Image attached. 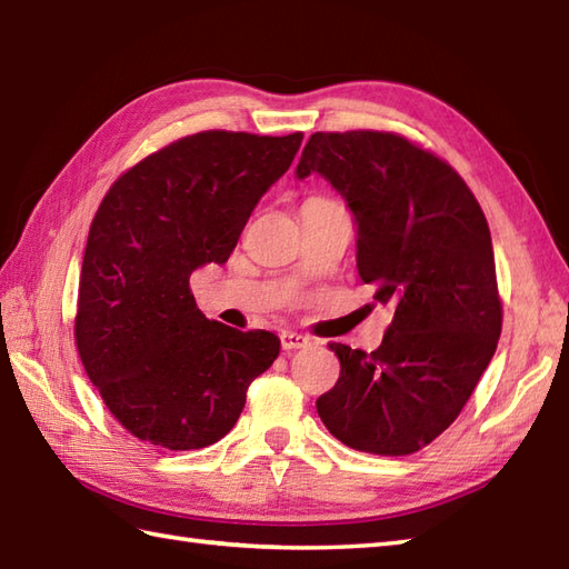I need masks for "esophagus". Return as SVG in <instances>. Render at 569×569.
Masks as SVG:
<instances>
[{
  "label": "esophagus",
  "instance_id": "esophagus-1",
  "mask_svg": "<svg viewBox=\"0 0 569 569\" xmlns=\"http://www.w3.org/2000/svg\"><path fill=\"white\" fill-rule=\"evenodd\" d=\"M308 347V339L298 335V332H281V349L283 351H296V349H302Z\"/></svg>",
  "mask_w": 569,
  "mask_h": 569
}]
</instances>
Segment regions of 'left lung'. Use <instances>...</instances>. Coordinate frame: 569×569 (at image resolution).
<instances>
[{"label":"left lung","instance_id":"8db88e82","mask_svg":"<svg viewBox=\"0 0 569 569\" xmlns=\"http://www.w3.org/2000/svg\"><path fill=\"white\" fill-rule=\"evenodd\" d=\"M312 171L349 201L361 281L395 308L376 351L329 345L341 373L317 415L356 451L417 453L453 425L501 335L487 218L451 164L400 133H312L296 174Z\"/></svg>","mask_w":569,"mask_h":569}]
</instances>
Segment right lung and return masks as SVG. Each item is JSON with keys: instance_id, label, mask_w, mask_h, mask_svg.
<instances>
[{"instance_id": "obj_1", "label": "right lung", "mask_w": 569, "mask_h": 569, "mask_svg": "<svg viewBox=\"0 0 569 569\" xmlns=\"http://www.w3.org/2000/svg\"><path fill=\"white\" fill-rule=\"evenodd\" d=\"M302 133L201 130L126 169L91 220L74 345L103 405L136 439L193 451L240 419L247 388L281 341L196 308L191 271L228 261Z\"/></svg>"}]
</instances>
